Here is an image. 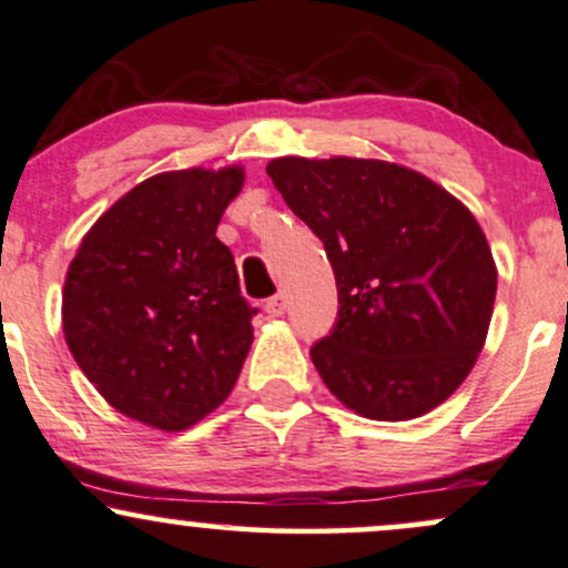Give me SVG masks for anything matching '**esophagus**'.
Here are the masks:
<instances>
[{"instance_id": "1", "label": "esophagus", "mask_w": 568, "mask_h": 568, "mask_svg": "<svg viewBox=\"0 0 568 568\" xmlns=\"http://www.w3.org/2000/svg\"><path fill=\"white\" fill-rule=\"evenodd\" d=\"M265 311H268L271 316H284V313H286V295H284V292H276V295H273L268 303H265Z\"/></svg>"}]
</instances>
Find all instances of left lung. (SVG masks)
<instances>
[{
  "label": "left lung",
  "mask_w": 568,
  "mask_h": 568,
  "mask_svg": "<svg viewBox=\"0 0 568 568\" xmlns=\"http://www.w3.org/2000/svg\"><path fill=\"white\" fill-rule=\"evenodd\" d=\"M265 170L335 271V326L311 348L326 388L385 423L444 404L484 348L497 295L468 206L379 159L282 156Z\"/></svg>",
  "instance_id": "obj_1"
}]
</instances>
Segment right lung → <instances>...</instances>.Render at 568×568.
<instances>
[{
    "instance_id": "1",
    "label": "right lung",
    "mask_w": 568,
    "mask_h": 568,
    "mask_svg": "<svg viewBox=\"0 0 568 568\" xmlns=\"http://www.w3.org/2000/svg\"><path fill=\"white\" fill-rule=\"evenodd\" d=\"M242 166L162 172L87 231L63 286V332L79 369L122 415L185 430L229 398L257 308L215 236Z\"/></svg>"
}]
</instances>
